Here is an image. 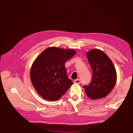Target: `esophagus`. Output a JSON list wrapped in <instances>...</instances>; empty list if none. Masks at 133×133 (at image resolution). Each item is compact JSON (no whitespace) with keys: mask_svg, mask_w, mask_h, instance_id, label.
Masks as SVG:
<instances>
[{"mask_svg":"<svg viewBox=\"0 0 133 133\" xmlns=\"http://www.w3.org/2000/svg\"><path fill=\"white\" fill-rule=\"evenodd\" d=\"M81 82V80L79 79H76L75 81H74V83H77V84H80Z\"/></svg>","mask_w":133,"mask_h":133,"instance_id":"esophagus-1","label":"esophagus"}]
</instances>
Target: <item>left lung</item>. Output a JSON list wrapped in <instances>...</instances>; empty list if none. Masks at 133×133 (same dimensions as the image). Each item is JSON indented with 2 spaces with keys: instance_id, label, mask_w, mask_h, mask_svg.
Returning <instances> with one entry per match:
<instances>
[{
  "instance_id": "obj_1",
  "label": "left lung",
  "mask_w": 133,
  "mask_h": 133,
  "mask_svg": "<svg viewBox=\"0 0 133 133\" xmlns=\"http://www.w3.org/2000/svg\"><path fill=\"white\" fill-rule=\"evenodd\" d=\"M92 75L91 81L83 87L87 97L98 99L106 97L111 91L117 81V73L113 63L102 51L93 49L87 53Z\"/></svg>"
}]
</instances>
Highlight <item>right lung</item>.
Masks as SVG:
<instances>
[{
    "label": "right lung",
    "instance_id": "1",
    "mask_svg": "<svg viewBox=\"0 0 133 133\" xmlns=\"http://www.w3.org/2000/svg\"><path fill=\"white\" fill-rule=\"evenodd\" d=\"M75 54L74 50L52 47L45 50L35 59L31 69V81L45 99H59L73 84L67 77L64 64Z\"/></svg>",
    "mask_w": 133,
    "mask_h": 133
}]
</instances>
